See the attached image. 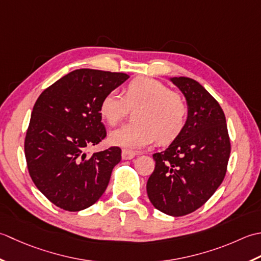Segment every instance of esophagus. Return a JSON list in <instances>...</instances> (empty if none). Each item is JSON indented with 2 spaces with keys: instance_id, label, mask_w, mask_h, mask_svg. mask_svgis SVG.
Returning a JSON list of instances; mask_svg holds the SVG:
<instances>
[{
  "instance_id": "esophagus-1",
  "label": "esophagus",
  "mask_w": 261,
  "mask_h": 261,
  "mask_svg": "<svg viewBox=\"0 0 261 261\" xmlns=\"http://www.w3.org/2000/svg\"><path fill=\"white\" fill-rule=\"evenodd\" d=\"M136 154L137 153L135 151L128 150V148H124V150L121 151V158H123V160H132Z\"/></svg>"
}]
</instances>
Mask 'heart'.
<instances>
[{
	"label": "heart",
	"mask_w": 261,
	"mask_h": 261,
	"mask_svg": "<svg viewBox=\"0 0 261 261\" xmlns=\"http://www.w3.org/2000/svg\"><path fill=\"white\" fill-rule=\"evenodd\" d=\"M135 109L133 119L109 134L113 145L141 148L158 137L170 142L182 130L187 119V106L181 95L155 79L141 76L128 83L125 94L116 90L106 93L99 105V114L106 123L115 126L124 118L129 108Z\"/></svg>",
	"instance_id": "1"
}]
</instances>
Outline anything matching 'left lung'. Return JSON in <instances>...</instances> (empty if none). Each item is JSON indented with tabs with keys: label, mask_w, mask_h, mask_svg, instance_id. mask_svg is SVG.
I'll list each match as a JSON object with an SVG mask.
<instances>
[{
	"label": "left lung",
	"mask_w": 261,
	"mask_h": 261,
	"mask_svg": "<svg viewBox=\"0 0 261 261\" xmlns=\"http://www.w3.org/2000/svg\"><path fill=\"white\" fill-rule=\"evenodd\" d=\"M170 81L185 95L188 116L167 150L153 154L155 168L146 191L156 210L177 217L199 208L220 187L231 144L225 115L210 92L190 77Z\"/></svg>",
	"instance_id": "1"
}]
</instances>
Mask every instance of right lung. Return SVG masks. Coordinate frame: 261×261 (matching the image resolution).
Segmentation results:
<instances>
[{"label": "right lung", "instance_id": "1", "mask_svg": "<svg viewBox=\"0 0 261 261\" xmlns=\"http://www.w3.org/2000/svg\"><path fill=\"white\" fill-rule=\"evenodd\" d=\"M128 77L125 73L80 68L37 99L24 140L27 166L36 187L60 208L86 210L107 188L121 150L86 151L107 135L99 114L101 99Z\"/></svg>", "mask_w": 261, "mask_h": 261}]
</instances>
